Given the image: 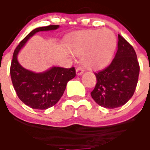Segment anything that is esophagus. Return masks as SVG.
Instances as JSON below:
<instances>
[{"instance_id": "obj_1", "label": "esophagus", "mask_w": 150, "mask_h": 150, "mask_svg": "<svg viewBox=\"0 0 150 150\" xmlns=\"http://www.w3.org/2000/svg\"><path fill=\"white\" fill-rule=\"evenodd\" d=\"M83 71H84V70H83V69L82 67H77L76 69V75H77V76H81V74L83 73Z\"/></svg>"}]
</instances>
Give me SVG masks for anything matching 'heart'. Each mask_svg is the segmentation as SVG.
Wrapping results in <instances>:
<instances>
[{
	"instance_id": "obj_1",
	"label": "heart",
	"mask_w": 150,
	"mask_h": 150,
	"mask_svg": "<svg viewBox=\"0 0 150 150\" xmlns=\"http://www.w3.org/2000/svg\"><path fill=\"white\" fill-rule=\"evenodd\" d=\"M117 46V38L108 30L80 32L69 38L67 47L71 53L82 56L86 67L99 69L110 63Z\"/></svg>"
}]
</instances>
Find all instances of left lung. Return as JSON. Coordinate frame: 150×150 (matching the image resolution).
<instances>
[{
  "mask_svg": "<svg viewBox=\"0 0 150 150\" xmlns=\"http://www.w3.org/2000/svg\"><path fill=\"white\" fill-rule=\"evenodd\" d=\"M139 70L135 51L119 34L114 59L106 68L95 73L97 83L91 97L98 105L108 109L124 105L134 95Z\"/></svg>",
  "mask_w": 150,
  "mask_h": 150,
  "instance_id": "8db88e82",
  "label": "left lung"
}]
</instances>
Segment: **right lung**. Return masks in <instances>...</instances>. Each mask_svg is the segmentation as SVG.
<instances>
[{
    "mask_svg": "<svg viewBox=\"0 0 150 150\" xmlns=\"http://www.w3.org/2000/svg\"><path fill=\"white\" fill-rule=\"evenodd\" d=\"M59 25L38 27L31 31L14 51L10 74L17 96L24 104L36 110H47L56 104L61 98L67 82L76 76L74 67H53L43 73H33L23 68L17 59L18 52L30 38L40 31L54 30Z\"/></svg>",
    "mask_w": 150,
    "mask_h": 150,
    "instance_id": "right-lung-1",
    "label": "right lung"
}]
</instances>
